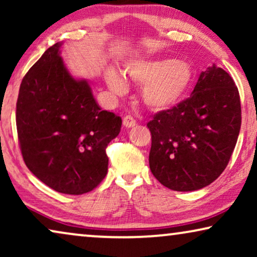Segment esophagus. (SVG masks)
<instances>
[{
	"label": "esophagus",
	"mask_w": 257,
	"mask_h": 257,
	"mask_svg": "<svg viewBox=\"0 0 257 257\" xmlns=\"http://www.w3.org/2000/svg\"><path fill=\"white\" fill-rule=\"evenodd\" d=\"M122 125L127 128L133 127V126L136 125V120L133 119V117H131V115H125V117L122 118Z\"/></svg>",
	"instance_id": "1"
}]
</instances>
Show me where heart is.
<instances>
[{
	"mask_svg": "<svg viewBox=\"0 0 257 257\" xmlns=\"http://www.w3.org/2000/svg\"><path fill=\"white\" fill-rule=\"evenodd\" d=\"M125 72L133 82L142 84V99L153 111L170 110L180 103L194 78L192 65L174 58L135 61L126 66ZM105 79L115 96L127 91V83L115 70H108Z\"/></svg>",
	"mask_w": 257,
	"mask_h": 257,
	"instance_id": "b5f03b06",
	"label": "heart"
}]
</instances>
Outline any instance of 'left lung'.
Listing matches in <instances>:
<instances>
[{
    "label": "left lung",
    "mask_w": 257,
    "mask_h": 257,
    "mask_svg": "<svg viewBox=\"0 0 257 257\" xmlns=\"http://www.w3.org/2000/svg\"><path fill=\"white\" fill-rule=\"evenodd\" d=\"M150 168L165 187L203 188L220 177L241 127L240 94L229 73L213 65L200 73L189 98L147 122Z\"/></svg>",
    "instance_id": "1"
}]
</instances>
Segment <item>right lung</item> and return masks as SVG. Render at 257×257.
<instances>
[{
    "instance_id": "right-lung-1",
    "label": "right lung",
    "mask_w": 257,
    "mask_h": 257,
    "mask_svg": "<svg viewBox=\"0 0 257 257\" xmlns=\"http://www.w3.org/2000/svg\"><path fill=\"white\" fill-rule=\"evenodd\" d=\"M58 42L31 66L21 83L16 126L24 163L56 192L92 191L107 173L106 147L121 118L101 110L85 79L70 75Z\"/></svg>"
}]
</instances>
